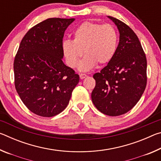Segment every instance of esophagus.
I'll use <instances>...</instances> for the list:
<instances>
[{"label":"esophagus","instance_id":"1","mask_svg":"<svg viewBox=\"0 0 161 161\" xmlns=\"http://www.w3.org/2000/svg\"><path fill=\"white\" fill-rule=\"evenodd\" d=\"M86 77H87V75L86 74H80V77L81 80H83V79H84Z\"/></svg>","mask_w":161,"mask_h":161}]
</instances>
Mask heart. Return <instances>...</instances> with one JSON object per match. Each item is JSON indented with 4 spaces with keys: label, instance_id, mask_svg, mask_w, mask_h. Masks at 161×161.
Returning <instances> with one entry per match:
<instances>
[{
    "label": "heart",
    "instance_id": "1",
    "mask_svg": "<svg viewBox=\"0 0 161 161\" xmlns=\"http://www.w3.org/2000/svg\"><path fill=\"white\" fill-rule=\"evenodd\" d=\"M118 44V32L112 25L84 22L73 32V40L63 41L62 49L72 68L77 67L84 52L86 56L80 69L88 71L97 64L108 63L116 54Z\"/></svg>",
    "mask_w": 161,
    "mask_h": 161
}]
</instances>
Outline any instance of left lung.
<instances>
[{"label":"left lung","instance_id":"1","mask_svg":"<svg viewBox=\"0 0 161 161\" xmlns=\"http://www.w3.org/2000/svg\"><path fill=\"white\" fill-rule=\"evenodd\" d=\"M118 28L116 54L93 77L92 100L101 112L111 116L130 111L141 99L147 83V60L137 35L123 22L108 16Z\"/></svg>","mask_w":161,"mask_h":161}]
</instances>
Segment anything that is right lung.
<instances>
[{"label":"right lung","mask_w":161,"mask_h":161,"mask_svg":"<svg viewBox=\"0 0 161 161\" xmlns=\"http://www.w3.org/2000/svg\"><path fill=\"white\" fill-rule=\"evenodd\" d=\"M75 18H48L30 29L19 46L13 63L15 86L32 113L52 117L69 103L80 80L62 62L64 31Z\"/></svg>","instance_id":"right-lung-1"}]
</instances>
